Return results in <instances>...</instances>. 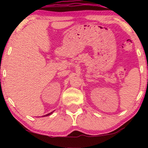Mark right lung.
<instances>
[{"instance_id":"right-lung-1","label":"right lung","mask_w":148,"mask_h":148,"mask_svg":"<svg viewBox=\"0 0 148 148\" xmlns=\"http://www.w3.org/2000/svg\"><path fill=\"white\" fill-rule=\"evenodd\" d=\"M53 112H54V111L51 112H50V113L47 114H46V115H45V116H42V117H46V116H50V115H51V114H52L53 113Z\"/></svg>"}]
</instances>
